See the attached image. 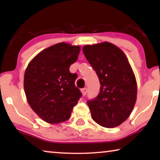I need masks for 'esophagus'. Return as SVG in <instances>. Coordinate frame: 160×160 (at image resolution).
I'll use <instances>...</instances> for the list:
<instances>
[{"instance_id":"esophagus-1","label":"esophagus","mask_w":160,"mask_h":160,"mask_svg":"<svg viewBox=\"0 0 160 160\" xmlns=\"http://www.w3.org/2000/svg\"><path fill=\"white\" fill-rule=\"evenodd\" d=\"M81 92H82V95H86V94L87 92V89L86 88V87H84V88H82V89H81Z\"/></svg>"}]
</instances>
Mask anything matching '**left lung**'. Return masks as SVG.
I'll return each mask as SVG.
<instances>
[{"mask_svg":"<svg viewBox=\"0 0 160 160\" xmlns=\"http://www.w3.org/2000/svg\"><path fill=\"white\" fill-rule=\"evenodd\" d=\"M85 58L99 78L97 97L87 100L92 117L98 124L112 128L129 117L137 97V84L128 58L108 42L83 47Z\"/></svg>","mask_w":160,"mask_h":160,"instance_id":"left-lung-1","label":"left lung"}]
</instances>
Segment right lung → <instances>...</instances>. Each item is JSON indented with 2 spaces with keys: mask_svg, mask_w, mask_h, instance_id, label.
<instances>
[{
  "mask_svg": "<svg viewBox=\"0 0 160 160\" xmlns=\"http://www.w3.org/2000/svg\"><path fill=\"white\" fill-rule=\"evenodd\" d=\"M81 48L59 43L43 50L28 64L24 77L28 102L43 121H67L82 94L75 86L77 74L70 66L78 59Z\"/></svg>",
  "mask_w": 160,
  "mask_h": 160,
  "instance_id": "1",
  "label": "right lung"
}]
</instances>
